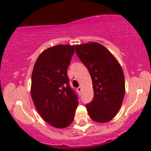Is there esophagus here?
Here are the masks:
<instances>
[{"label": "esophagus", "mask_w": 151, "mask_h": 151, "mask_svg": "<svg viewBox=\"0 0 151 151\" xmlns=\"http://www.w3.org/2000/svg\"><path fill=\"white\" fill-rule=\"evenodd\" d=\"M82 90H83V89H82V87H79L78 88V91H79L80 93L81 92V91H82Z\"/></svg>", "instance_id": "1"}]
</instances>
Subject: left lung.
I'll list each match as a JSON object with an SVG mask.
<instances>
[{"label":"left lung","mask_w":151,"mask_h":151,"mask_svg":"<svg viewBox=\"0 0 151 151\" xmlns=\"http://www.w3.org/2000/svg\"><path fill=\"white\" fill-rule=\"evenodd\" d=\"M76 52L92 80L93 99L86 105L90 118L107 123L117 114L125 96V78L115 57L96 42L76 45Z\"/></svg>","instance_id":"obj_1"}]
</instances>
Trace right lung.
Listing matches in <instances>:
<instances>
[{"label": "right lung", "mask_w": 151, "mask_h": 151, "mask_svg": "<svg viewBox=\"0 0 151 151\" xmlns=\"http://www.w3.org/2000/svg\"><path fill=\"white\" fill-rule=\"evenodd\" d=\"M75 45H57L44 50L35 62L30 93L37 111L45 121L57 128L73 122L78 105L71 89L67 68Z\"/></svg>", "instance_id": "obj_1"}]
</instances>
